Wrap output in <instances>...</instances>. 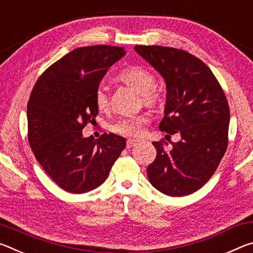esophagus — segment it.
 <instances>
[{
    "instance_id": "34e87169",
    "label": "esophagus",
    "mask_w": 253,
    "mask_h": 253,
    "mask_svg": "<svg viewBox=\"0 0 253 253\" xmlns=\"http://www.w3.org/2000/svg\"><path fill=\"white\" fill-rule=\"evenodd\" d=\"M139 143V140L138 139H128L127 140V148L129 149V148H131V147H134L136 144H138Z\"/></svg>"
}]
</instances>
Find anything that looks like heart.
Instances as JSON below:
<instances>
[{"mask_svg":"<svg viewBox=\"0 0 253 253\" xmlns=\"http://www.w3.org/2000/svg\"><path fill=\"white\" fill-rule=\"evenodd\" d=\"M118 78L136 90L142 96L145 102H154L157 99V90L154 87V77L146 68L140 66H130L119 72ZM95 104L99 110H105L109 106L108 89L104 84L98 85L95 91ZM146 116L124 118L113 126V130L117 134L126 136H137L143 131V126L147 124Z\"/></svg>","mask_w":253,"mask_h":253,"instance_id":"heart-1","label":"heart"}]
</instances>
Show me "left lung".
<instances>
[{"instance_id":"left-lung-1","label":"left lung","mask_w":253,"mask_h":253,"mask_svg":"<svg viewBox=\"0 0 253 253\" xmlns=\"http://www.w3.org/2000/svg\"><path fill=\"white\" fill-rule=\"evenodd\" d=\"M134 49L165 80L160 129L166 136L181 135L170 148L162 140L153 143L157 154L147 168L149 182L169 196L194 193L211 178L228 147V100L213 72L195 55L161 45Z\"/></svg>"}]
</instances>
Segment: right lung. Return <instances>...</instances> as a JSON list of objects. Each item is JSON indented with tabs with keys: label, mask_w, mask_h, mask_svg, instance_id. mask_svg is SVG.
Returning <instances> with one entry per match:
<instances>
[{
	"label": "right lung",
	"mask_w": 253,
	"mask_h": 253,
	"mask_svg": "<svg viewBox=\"0 0 253 253\" xmlns=\"http://www.w3.org/2000/svg\"><path fill=\"white\" fill-rule=\"evenodd\" d=\"M125 54L121 46L75 49L50 66L32 89L27 110L30 146L45 173L69 193L101 185L126 147V139L113 132L97 140L83 135L98 115L97 87Z\"/></svg>",
	"instance_id": "1"
}]
</instances>
